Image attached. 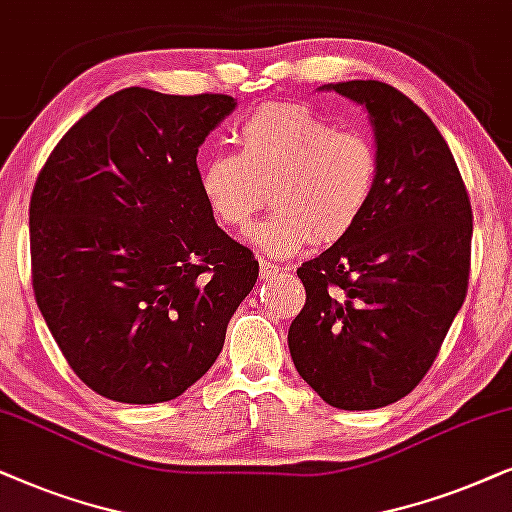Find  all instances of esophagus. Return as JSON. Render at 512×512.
<instances>
[{
	"label": "esophagus",
	"mask_w": 512,
	"mask_h": 512,
	"mask_svg": "<svg viewBox=\"0 0 512 512\" xmlns=\"http://www.w3.org/2000/svg\"><path fill=\"white\" fill-rule=\"evenodd\" d=\"M278 274H281V269H278L276 264H271V262H267V260L260 262V276H262V278H276Z\"/></svg>",
	"instance_id": "34e87169"
}]
</instances>
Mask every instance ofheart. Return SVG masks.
Segmentation results:
<instances>
[{"mask_svg":"<svg viewBox=\"0 0 512 512\" xmlns=\"http://www.w3.org/2000/svg\"><path fill=\"white\" fill-rule=\"evenodd\" d=\"M238 149L203 161V201L231 231H245L267 201L274 203L276 213L250 234L271 257L297 255L313 238L335 243L351 234L377 189L374 142L306 107L257 109L238 128Z\"/></svg>","mask_w":512,"mask_h":512,"instance_id":"heart-1","label":"heart"}]
</instances>
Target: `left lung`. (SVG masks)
<instances>
[{"label": "left lung", "instance_id": "left-lung-1", "mask_svg": "<svg viewBox=\"0 0 512 512\" xmlns=\"http://www.w3.org/2000/svg\"><path fill=\"white\" fill-rule=\"evenodd\" d=\"M320 91L367 109L379 180L351 234L297 269L306 304L288 346L327 405L377 410L426 377L466 299L473 210L445 138L407 95L372 79Z\"/></svg>", "mask_w": 512, "mask_h": 512}]
</instances>
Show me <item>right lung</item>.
Wrapping results in <instances>:
<instances>
[{"instance_id": "1", "label": "right lung", "mask_w": 512, "mask_h": 512, "mask_svg": "<svg viewBox=\"0 0 512 512\" xmlns=\"http://www.w3.org/2000/svg\"><path fill=\"white\" fill-rule=\"evenodd\" d=\"M231 95L131 86L63 135L30 201L32 288L95 393L166 403L199 381L260 274L203 201L196 154Z\"/></svg>"}]
</instances>
